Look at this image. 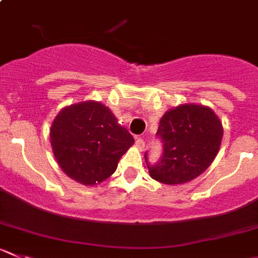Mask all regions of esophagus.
<instances>
[{"label":"esophagus","mask_w":258,"mask_h":258,"mask_svg":"<svg viewBox=\"0 0 258 258\" xmlns=\"http://www.w3.org/2000/svg\"><path fill=\"white\" fill-rule=\"evenodd\" d=\"M136 146L139 147L140 150L145 149V140L142 137H136Z\"/></svg>","instance_id":"esophagus-1"}]
</instances>
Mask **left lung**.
Masks as SVG:
<instances>
[{"label": "left lung", "instance_id": "obj_1", "mask_svg": "<svg viewBox=\"0 0 258 258\" xmlns=\"http://www.w3.org/2000/svg\"><path fill=\"white\" fill-rule=\"evenodd\" d=\"M156 135L162 142V156L150 165L145 154L150 175L162 184H184L203 174L216 159L223 127L213 109L189 103L167 111Z\"/></svg>", "mask_w": 258, "mask_h": 258}]
</instances>
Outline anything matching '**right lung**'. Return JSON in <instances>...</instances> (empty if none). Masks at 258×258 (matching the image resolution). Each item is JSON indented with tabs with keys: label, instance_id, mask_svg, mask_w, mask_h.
Returning <instances> with one entry per match:
<instances>
[{
	"label": "right lung",
	"instance_id": "1",
	"mask_svg": "<svg viewBox=\"0 0 258 258\" xmlns=\"http://www.w3.org/2000/svg\"><path fill=\"white\" fill-rule=\"evenodd\" d=\"M50 142L62 171L81 184L96 185L116 171L135 140L109 108L87 101L59 112L50 128Z\"/></svg>",
	"mask_w": 258,
	"mask_h": 258
}]
</instances>
